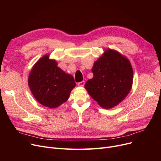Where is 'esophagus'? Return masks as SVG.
Listing matches in <instances>:
<instances>
[{
  "mask_svg": "<svg viewBox=\"0 0 161 161\" xmlns=\"http://www.w3.org/2000/svg\"><path fill=\"white\" fill-rule=\"evenodd\" d=\"M78 86H80V87H83L84 85H85V81H81V82H79V83H78Z\"/></svg>",
  "mask_w": 161,
  "mask_h": 161,
  "instance_id": "34e87169",
  "label": "esophagus"
}]
</instances>
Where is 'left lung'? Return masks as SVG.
Segmentation results:
<instances>
[{
  "label": "left lung",
  "instance_id": "left-lung-1",
  "mask_svg": "<svg viewBox=\"0 0 161 161\" xmlns=\"http://www.w3.org/2000/svg\"><path fill=\"white\" fill-rule=\"evenodd\" d=\"M93 78L85 88L104 108L110 109L123 101L132 88L133 70L129 59L117 51L108 49L95 62Z\"/></svg>",
  "mask_w": 161,
  "mask_h": 161
}]
</instances>
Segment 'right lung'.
<instances>
[{"label": "right lung", "mask_w": 161, "mask_h": 161, "mask_svg": "<svg viewBox=\"0 0 161 161\" xmlns=\"http://www.w3.org/2000/svg\"><path fill=\"white\" fill-rule=\"evenodd\" d=\"M28 84L38 102L49 108H55L69 99L75 86L72 75L57 66V61L49 55L41 57L33 66Z\"/></svg>", "instance_id": "add662e5"}]
</instances>
